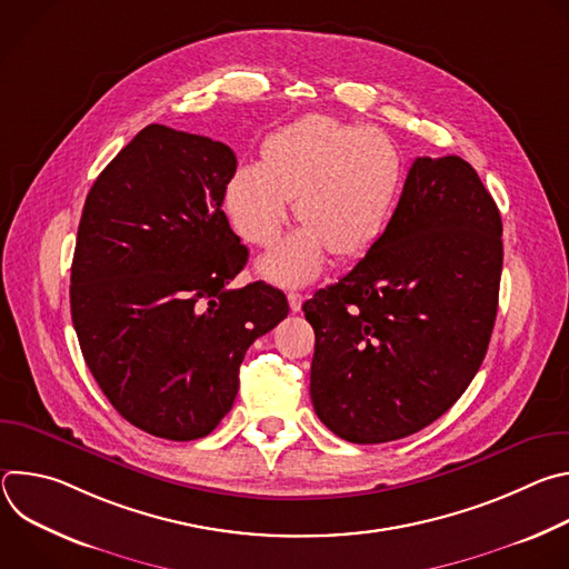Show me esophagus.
<instances>
[{
  "mask_svg": "<svg viewBox=\"0 0 569 569\" xmlns=\"http://www.w3.org/2000/svg\"><path fill=\"white\" fill-rule=\"evenodd\" d=\"M288 303H290V310H292V312H299V310H301V303H303V295H299V292H288Z\"/></svg>",
  "mask_w": 569,
  "mask_h": 569,
  "instance_id": "obj_1",
  "label": "esophagus"
}]
</instances>
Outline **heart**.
<instances>
[{"label": "heart", "mask_w": 569, "mask_h": 569, "mask_svg": "<svg viewBox=\"0 0 569 569\" xmlns=\"http://www.w3.org/2000/svg\"><path fill=\"white\" fill-rule=\"evenodd\" d=\"M402 159L378 128L308 114L261 148V164H242L227 182L224 207L238 236L270 248L292 200L303 224L261 259L259 272L279 286H303L327 252L356 257L382 236L396 204Z\"/></svg>", "instance_id": "b5f03b06"}]
</instances>
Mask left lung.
Segmentation results:
<instances>
[{
    "label": "left lung",
    "mask_w": 569,
    "mask_h": 569,
    "mask_svg": "<svg viewBox=\"0 0 569 569\" xmlns=\"http://www.w3.org/2000/svg\"><path fill=\"white\" fill-rule=\"evenodd\" d=\"M502 257V218L475 169L417 157L382 236L303 303L319 421L385 443L446 415L489 349Z\"/></svg>",
    "instance_id": "1"
}]
</instances>
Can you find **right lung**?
Listing matches in <instances>:
<instances>
[{"label": "right lung", "mask_w": 569, "mask_h": 569, "mask_svg": "<svg viewBox=\"0 0 569 569\" xmlns=\"http://www.w3.org/2000/svg\"><path fill=\"white\" fill-rule=\"evenodd\" d=\"M229 146L146 126L97 178L71 263V321L112 408L171 441L231 410L250 345L288 315L281 290H229L248 248L222 211Z\"/></svg>", "instance_id": "obj_1"}]
</instances>
